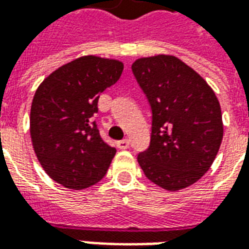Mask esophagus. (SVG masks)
<instances>
[{
	"label": "esophagus",
	"instance_id": "obj_1",
	"mask_svg": "<svg viewBox=\"0 0 249 249\" xmlns=\"http://www.w3.org/2000/svg\"><path fill=\"white\" fill-rule=\"evenodd\" d=\"M117 146H119L120 149H128L129 148V140H121V141H117Z\"/></svg>",
	"mask_w": 249,
	"mask_h": 249
}]
</instances>
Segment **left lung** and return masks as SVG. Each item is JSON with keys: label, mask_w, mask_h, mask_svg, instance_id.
<instances>
[{"label": "left lung", "mask_w": 249, "mask_h": 249, "mask_svg": "<svg viewBox=\"0 0 249 249\" xmlns=\"http://www.w3.org/2000/svg\"><path fill=\"white\" fill-rule=\"evenodd\" d=\"M132 71L152 110L151 144L137 156L141 169L167 191L192 185L211 168L223 140L219 100L175 56L139 58Z\"/></svg>", "instance_id": "8db88e82"}]
</instances>
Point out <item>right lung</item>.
<instances>
[{
    "mask_svg": "<svg viewBox=\"0 0 249 249\" xmlns=\"http://www.w3.org/2000/svg\"><path fill=\"white\" fill-rule=\"evenodd\" d=\"M117 60L84 56L60 66L36 90L30 137L41 167L56 183L85 189L105 176L116 148L101 139L93 116L100 93L119 81Z\"/></svg>",
    "mask_w": 249,
    "mask_h": 249,
    "instance_id": "right-lung-1",
    "label": "right lung"
}]
</instances>
